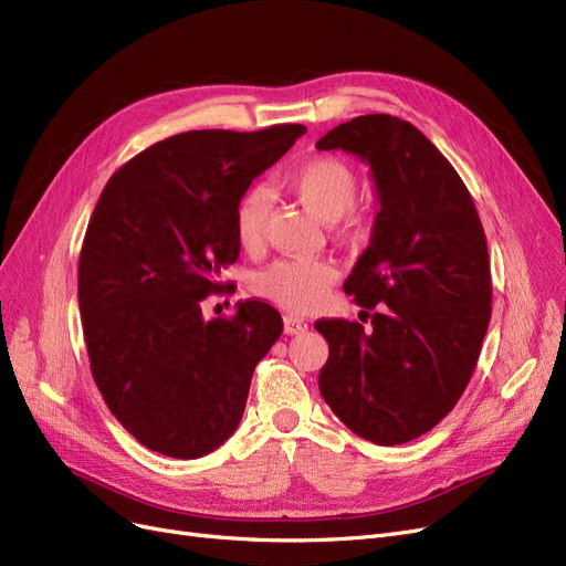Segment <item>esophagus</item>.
<instances>
[{
    "mask_svg": "<svg viewBox=\"0 0 566 566\" xmlns=\"http://www.w3.org/2000/svg\"><path fill=\"white\" fill-rule=\"evenodd\" d=\"M305 331H307V322L303 317H296V315L284 317V333H289V336H298V333H305Z\"/></svg>",
    "mask_w": 566,
    "mask_h": 566,
    "instance_id": "esophagus-1",
    "label": "esophagus"
}]
</instances>
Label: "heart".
<instances>
[{
  "instance_id": "heart-1",
  "label": "heart",
  "mask_w": 566,
  "mask_h": 566,
  "mask_svg": "<svg viewBox=\"0 0 566 566\" xmlns=\"http://www.w3.org/2000/svg\"><path fill=\"white\" fill-rule=\"evenodd\" d=\"M289 191L322 221H343L347 235H361L364 221L352 212L359 196V177L354 167L336 156L310 158L286 175ZM270 214V196L263 186H251L235 212V233L244 249L263 244ZM336 263L326 256H289L272 261L254 277L256 294L291 312H307L326 296L336 282Z\"/></svg>"
}]
</instances>
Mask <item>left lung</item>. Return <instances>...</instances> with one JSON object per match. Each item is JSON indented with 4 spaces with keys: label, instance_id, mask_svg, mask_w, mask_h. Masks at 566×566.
<instances>
[{
    "label": "left lung",
    "instance_id": "obj_1",
    "mask_svg": "<svg viewBox=\"0 0 566 566\" xmlns=\"http://www.w3.org/2000/svg\"><path fill=\"white\" fill-rule=\"evenodd\" d=\"M317 149L364 160L380 205L343 284L366 315L374 310L373 328L315 324L328 343L319 391L349 431L401 446L443 420L478 364L492 315L485 230L462 177L408 120L357 116Z\"/></svg>",
    "mask_w": 566,
    "mask_h": 566
}]
</instances>
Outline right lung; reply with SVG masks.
<instances>
[{
	"label": "right lung",
	"instance_id": "1",
	"mask_svg": "<svg viewBox=\"0 0 566 566\" xmlns=\"http://www.w3.org/2000/svg\"><path fill=\"white\" fill-rule=\"evenodd\" d=\"M303 133L286 123L167 137L114 172L95 205L78 256L83 338L104 403L154 452L198 459L228 441L282 336L268 303L205 319L202 301L240 256L247 188Z\"/></svg>",
	"mask_w": 566,
	"mask_h": 566
}]
</instances>
